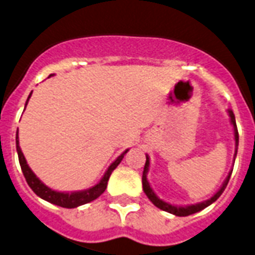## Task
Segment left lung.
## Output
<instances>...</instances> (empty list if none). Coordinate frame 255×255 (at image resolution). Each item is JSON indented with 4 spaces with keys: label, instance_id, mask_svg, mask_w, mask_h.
Listing matches in <instances>:
<instances>
[{
    "label": "left lung",
    "instance_id": "obj_1",
    "mask_svg": "<svg viewBox=\"0 0 255 255\" xmlns=\"http://www.w3.org/2000/svg\"><path fill=\"white\" fill-rule=\"evenodd\" d=\"M228 113H230L231 123H232V126H234V132H235V157H236V153H238V143H239V133H238V128H236L235 115H234V112L230 109V111H228ZM149 164H150L149 157L146 155V164H144L143 175H142V186H143L144 194L147 195V198H149L150 201L154 203L155 206H157L158 209L164 210V212H168V213L175 214V216H180V217H184V216H190V214H194V213H197V212H201L202 209L208 208L209 205H212L214 201H217V198H219L220 195L223 194V191H224L225 187H227V184H228V182H230L231 173H232V171H231L230 175H228V176H227V179H225V182L223 183L221 188H220L219 191L216 192V194H214L213 197L210 198V199H208V201H203V202L195 203V205H190V206H175V205H171V203L164 202V201L157 197V195L154 194V191L151 190L149 182H147V177H146V175H147V171H149Z\"/></svg>",
    "mask_w": 255,
    "mask_h": 255
}]
</instances>
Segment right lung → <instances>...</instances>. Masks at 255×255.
<instances>
[{"label":"right lung","instance_id":"1","mask_svg":"<svg viewBox=\"0 0 255 255\" xmlns=\"http://www.w3.org/2000/svg\"><path fill=\"white\" fill-rule=\"evenodd\" d=\"M31 94L28 95V100H30ZM27 100V102H28ZM27 102H25V106H27ZM16 150H17V154H19V162L20 166H21V171H23V175H24L25 180L28 183V186L31 187V190L35 192L38 197H41L42 199H45L47 202L53 203V205H57V206H61V208H78L80 205H84V203H89L91 201H94L97 198L100 197L102 192L106 190V186H108V180L111 177L112 172L116 169V166L122 162V160L124 158V155L127 153L128 150H126L122 155H119L116 158V161L112 164L108 171L105 172L104 177L101 179L100 183H97L94 187L89 188V190H83V191H75V192H58L54 191L52 188H49L47 186H45L43 183L35 176V173L31 171V168L27 164L24 155L21 153V149L19 146V136H17V132H16Z\"/></svg>","mask_w":255,"mask_h":255}]
</instances>
